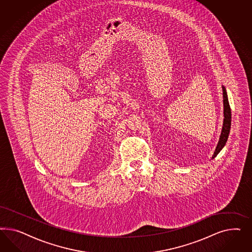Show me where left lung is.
Instances as JSON below:
<instances>
[{
	"label": "left lung",
	"mask_w": 252,
	"mask_h": 252,
	"mask_svg": "<svg viewBox=\"0 0 252 252\" xmlns=\"http://www.w3.org/2000/svg\"><path fill=\"white\" fill-rule=\"evenodd\" d=\"M222 88V101H223V122H222V127H221V135L218 141V144L216 146V149L214 151V155L212 159H214L218 153H220L221 149L225 146V143L228 139L229 133H230V128H231V109L229 105L228 97H227V92L223 86Z\"/></svg>",
	"instance_id": "obj_1"
}]
</instances>
